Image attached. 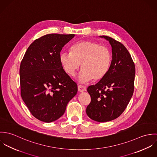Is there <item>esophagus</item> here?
<instances>
[{
    "label": "esophagus",
    "mask_w": 157,
    "mask_h": 157,
    "mask_svg": "<svg viewBox=\"0 0 157 157\" xmlns=\"http://www.w3.org/2000/svg\"><path fill=\"white\" fill-rule=\"evenodd\" d=\"M78 90L80 92H83L86 90V88L85 86H82V85H78Z\"/></svg>",
    "instance_id": "34e87169"
}]
</instances>
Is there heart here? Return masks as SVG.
<instances>
[{"label":"heart","instance_id":"b5f03b06","mask_svg":"<svg viewBox=\"0 0 157 157\" xmlns=\"http://www.w3.org/2000/svg\"><path fill=\"white\" fill-rule=\"evenodd\" d=\"M112 54L106 46L85 40L72 45L71 52H62L60 61L65 71L73 76L80 64L82 70L78 79L81 82L102 79L108 73L111 64Z\"/></svg>","mask_w":157,"mask_h":157}]
</instances>
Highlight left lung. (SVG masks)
Returning <instances> with one entry per match:
<instances>
[{
	"label": "left lung",
	"mask_w": 157,
	"mask_h": 157,
	"mask_svg": "<svg viewBox=\"0 0 157 157\" xmlns=\"http://www.w3.org/2000/svg\"><path fill=\"white\" fill-rule=\"evenodd\" d=\"M100 37L111 45L112 60L107 74L88 88L91 101L86 112L94 121L106 122L118 118L126 108L134 93L135 67L124 45L106 36Z\"/></svg>",
	"instance_id": "obj_1"
}]
</instances>
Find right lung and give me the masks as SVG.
I'll return each instance as SVG.
<instances>
[{
	"instance_id": "1",
	"label": "right lung",
	"mask_w": 157,
	"mask_h": 157,
	"mask_svg": "<svg viewBox=\"0 0 157 157\" xmlns=\"http://www.w3.org/2000/svg\"><path fill=\"white\" fill-rule=\"evenodd\" d=\"M74 34H46L27 49L20 66L22 100L37 119L50 123L65 112L77 85L64 71L60 52Z\"/></svg>"
}]
</instances>
